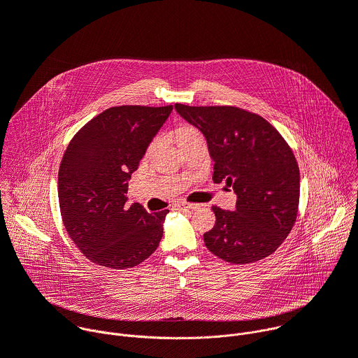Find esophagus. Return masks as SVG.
<instances>
[{
    "mask_svg": "<svg viewBox=\"0 0 358 358\" xmlns=\"http://www.w3.org/2000/svg\"><path fill=\"white\" fill-rule=\"evenodd\" d=\"M178 210L181 211H188V210H196L198 208V203H187V202H181L177 206Z\"/></svg>",
    "mask_w": 358,
    "mask_h": 358,
    "instance_id": "34e87169",
    "label": "esophagus"
}]
</instances>
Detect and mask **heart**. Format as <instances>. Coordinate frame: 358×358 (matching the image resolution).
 <instances>
[{
    "label": "heart",
    "mask_w": 358,
    "mask_h": 358,
    "mask_svg": "<svg viewBox=\"0 0 358 358\" xmlns=\"http://www.w3.org/2000/svg\"><path fill=\"white\" fill-rule=\"evenodd\" d=\"M177 141L178 144H184V143H188L191 140H196V138H202L201 133L192 127V126H181L177 129Z\"/></svg>",
    "instance_id": "obj_1"
}]
</instances>
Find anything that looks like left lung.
Wrapping results in <instances>:
<instances>
[{"label":"left lung","instance_id":"1","mask_svg":"<svg viewBox=\"0 0 358 358\" xmlns=\"http://www.w3.org/2000/svg\"><path fill=\"white\" fill-rule=\"evenodd\" d=\"M177 113L207 140L214 182L236 194L235 211L213 207L215 225L206 246L231 264H252L272 255L292 231L300 196L294 155L264 117L235 106H187Z\"/></svg>","mask_w":358,"mask_h":358}]
</instances>
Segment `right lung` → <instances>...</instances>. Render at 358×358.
<instances>
[{"mask_svg": "<svg viewBox=\"0 0 358 358\" xmlns=\"http://www.w3.org/2000/svg\"><path fill=\"white\" fill-rule=\"evenodd\" d=\"M173 106H116L71 140L58 174L64 225L85 257L112 269L133 268L155 252L169 210L127 206L131 174Z\"/></svg>", "mask_w": 358, "mask_h": 358, "instance_id": "add662e5", "label": "right lung"}]
</instances>
